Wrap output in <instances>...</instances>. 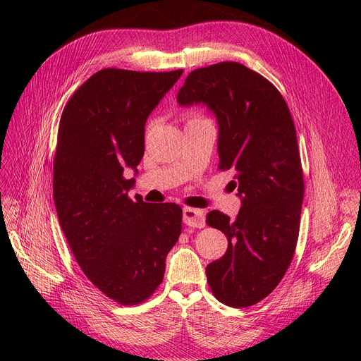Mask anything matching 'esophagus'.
<instances>
[{"label":"esophagus","instance_id":"esophagus-1","mask_svg":"<svg viewBox=\"0 0 361 361\" xmlns=\"http://www.w3.org/2000/svg\"><path fill=\"white\" fill-rule=\"evenodd\" d=\"M183 223L190 227H204V212L195 207H183Z\"/></svg>","mask_w":361,"mask_h":361}]
</instances>
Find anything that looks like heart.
Returning a JSON list of instances; mask_svg holds the SVG:
<instances>
[{"mask_svg":"<svg viewBox=\"0 0 361 361\" xmlns=\"http://www.w3.org/2000/svg\"><path fill=\"white\" fill-rule=\"evenodd\" d=\"M195 118H200V117H192V118H191V120H195Z\"/></svg>","mask_w":361,"mask_h":361,"instance_id":"1","label":"heart"}]
</instances>
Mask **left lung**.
Wrapping results in <instances>:
<instances>
[{
	"label": "left lung",
	"instance_id": "1",
	"mask_svg": "<svg viewBox=\"0 0 361 361\" xmlns=\"http://www.w3.org/2000/svg\"><path fill=\"white\" fill-rule=\"evenodd\" d=\"M178 102L204 104L216 117L218 169L235 173L232 190L243 206L236 220L206 215L228 241L206 277L218 301L248 307L276 289L298 241L304 179L290 111L267 78L235 61L192 71Z\"/></svg>",
	"mask_w": 361,
	"mask_h": 361
}]
</instances>
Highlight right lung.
I'll return each mask as SVG.
<instances>
[{"instance_id": "add662e5", "label": "right lung", "mask_w": 361, "mask_h": 361, "mask_svg": "<svg viewBox=\"0 0 361 361\" xmlns=\"http://www.w3.org/2000/svg\"><path fill=\"white\" fill-rule=\"evenodd\" d=\"M102 69L66 104L54 158V203L82 272L123 305L147 300L182 232V209L150 204L128 191L145 155V125L180 75Z\"/></svg>"}]
</instances>
